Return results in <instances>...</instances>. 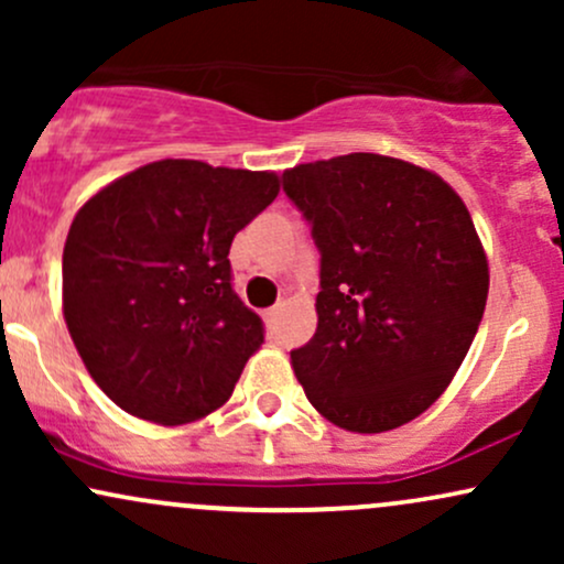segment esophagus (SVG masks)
I'll use <instances>...</instances> for the list:
<instances>
[{
  "label": "esophagus",
  "mask_w": 564,
  "mask_h": 564,
  "mask_svg": "<svg viewBox=\"0 0 564 564\" xmlns=\"http://www.w3.org/2000/svg\"><path fill=\"white\" fill-rule=\"evenodd\" d=\"M278 315H281V307H270V310H264V323H268L270 328H275Z\"/></svg>",
  "instance_id": "1"
}]
</instances>
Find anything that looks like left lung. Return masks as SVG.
<instances>
[{"mask_svg": "<svg viewBox=\"0 0 564 564\" xmlns=\"http://www.w3.org/2000/svg\"><path fill=\"white\" fill-rule=\"evenodd\" d=\"M321 254L318 328L291 349L310 403L349 432L424 413L467 358L488 260L467 206L437 174L379 153L283 172Z\"/></svg>", "mask_w": 564, "mask_h": 564, "instance_id": "left-lung-1", "label": "left lung"}]
</instances>
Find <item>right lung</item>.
Wrapping results in <instances>:
<instances>
[{"mask_svg": "<svg viewBox=\"0 0 564 564\" xmlns=\"http://www.w3.org/2000/svg\"><path fill=\"white\" fill-rule=\"evenodd\" d=\"M275 196L273 172L166 159L82 206L63 249V315L116 405L185 424L230 398L264 341L232 289L230 243Z\"/></svg>", "mask_w": 564, "mask_h": 564, "instance_id": "add662e5", "label": "right lung"}]
</instances>
